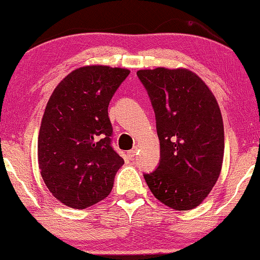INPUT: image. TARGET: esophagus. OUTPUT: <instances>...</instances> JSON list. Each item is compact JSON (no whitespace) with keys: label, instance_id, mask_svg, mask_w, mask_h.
<instances>
[{"label":"esophagus","instance_id":"1","mask_svg":"<svg viewBox=\"0 0 260 260\" xmlns=\"http://www.w3.org/2000/svg\"><path fill=\"white\" fill-rule=\"evenodd\" d=\"M136 153H137V148H133V149H131L129 151H128L127 153V155H128V157H129L131 160L133 159L134 156H136Z\"/></svg>","mask_w":260,"mask_h":260}]
</instances>
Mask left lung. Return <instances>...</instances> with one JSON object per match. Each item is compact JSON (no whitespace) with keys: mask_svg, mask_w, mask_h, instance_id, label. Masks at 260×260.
I'll return each mask as SVG.
<instances>
[{"mask_svg":"<svg viewBox=\"0 0 260 260\" xmlns=\"http://www.w3.org/2000/svg\"><path fill=\"white\" fill-rule=\"evenodd\" d=\"M153 105L160 164L144 174L155 198L175 210L198 207L215 186L223 159V123L208 85L186 68L140 70Z\"/></svg>","mask_w":260,"mask_h":260,"instance_id":"left-lung-1","label":"left lung"}]
</instances>
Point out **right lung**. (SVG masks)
<instances>
[{
  "label": "right lung",
  "mask_w": 260,
  "mask_h": 260,
  "mask_svg": "<svg viewBox=\"0 0 260 260\" xmlns=\"http://www.w3.org/2000/svg\"><path fill=\"white\" fill-rule=\"evenodd\" d=\"M129 71L85 66L59 82L47 101L38 139L41 177L56 199L85 209L111 192L124 164L111 147L109 104Z\"/></svg>",
  "instance_id": "add662e5"
}]
</instances>
